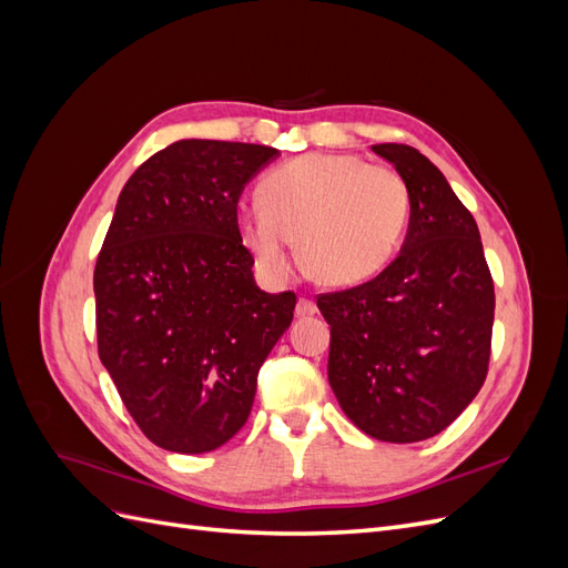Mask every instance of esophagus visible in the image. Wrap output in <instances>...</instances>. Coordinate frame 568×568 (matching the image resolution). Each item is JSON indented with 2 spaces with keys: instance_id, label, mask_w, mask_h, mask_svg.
<instances>
[{
  "instance_id": "34e87169",
  "label": "esophagus",
  "mask_w": 568,
  "mask_h": 568,
  "mask_svg": "<svg viewBox=\"0 0 568 568\" xmlns=\"http://www.w3.org/2000/svg\"><path fill=\"white\" fill-rule=\"evenodd\" d=\"M315 313H317L315 301H311V298H301L298 301V305H296V315L298 317H313Z\"/></svg>"
}]
</instances>
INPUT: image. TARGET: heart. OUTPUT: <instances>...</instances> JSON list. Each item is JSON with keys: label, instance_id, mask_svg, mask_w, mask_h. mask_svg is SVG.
<instances>
[{"label": "heart", "instance_id": "b5f03b06", "mask_svg": "<svg viewBox=\"0 0 568 568\" xmlns=\"http://www.w3.org/2000/svg\"><path fill=\"white\" fill-rule=\"evenodd\" d=\"M261 205L239 220L255 263L280 277L291 239L303 267L322 284L351 286L382 272L398 251L409 217V189L398 170L353 153H307L270 170Z\"/></svg>", "mask_w": 568, "mask_h": 568}]
</instances>
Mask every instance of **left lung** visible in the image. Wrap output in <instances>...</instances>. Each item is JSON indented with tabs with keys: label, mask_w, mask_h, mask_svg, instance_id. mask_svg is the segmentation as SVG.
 Instances as JSON below:
<instances>
[{
	"label": "left lung",
	"mask_w": 568,
	"mask_h": 568,
	"mask_svg": "<svg viewBox=\"0 0 568 568\" xmlns=\"http://www.w3.org/2000/svg\"><path fill=\"white\" fill-rule=\"evenodd\" d=\"M409 189L400 255L374 280L320 294L332 326L329 384L367 436L417 443L448 428L490 363L495 288L474 215L407 144H374Z\"/></svg>",
	"instance_id": "left-lung-1"
}]
</instances>
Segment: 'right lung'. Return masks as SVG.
I'll list each match as a JSON object with an SVG mask.
<instances>
[{"mask_svg":"<svg viewBox=\"0 0 568 568\" xmlns=\"http://www.w3.org/2000/svg\"><path fill=\"white\" fill-rule=\"evenodd\" d=\"M277 149L180 140L134 170L94 267L97 348L134 424L182 455L225 445L296 294L253 280L236 203Z\"/></svg>","mask_w":568,"mask_h":568,"instance_id":"obj_1","label":"right lung"}]
</instances>
